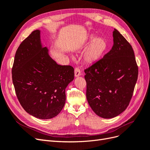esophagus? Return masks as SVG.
I'll return each instance as SVG.
<instances>
[{"mask_svg": "<svg viewBox=\"0 0 150 150\" xmlns=\"http://www.w3.org/2000/svg\"><path fill=\"white\" fill-rule=\"evenodd\" d=\"M80 75H81V71L78 67H76L74 70V76L76 78V77H78Z\"/></svg>", "mask_w": 150, "mask_h": 150, "instance_id": "esophagus-1", "label": "esophagus"}]
</instances>
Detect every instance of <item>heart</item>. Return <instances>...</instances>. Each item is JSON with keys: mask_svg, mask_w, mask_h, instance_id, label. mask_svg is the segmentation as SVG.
Returning <instances> with one entry per match:
<instances>
[{"mask_svg": "<svg viewBox=\"0 0 150 150\" xmlns=\"http://www.w3.org/2000/svg\"><path fill=\"white\" fill-rule=\"evenodd\" d=\"M87 42L91 44L84 54L83 60L86 64H93L101 59L107 50L108 43L104 38H96L93 35L88 36Z\"/></svg>", "mask_w": 150, "mask_h": 150, "instance_id": "b5f03b06", "label": "heart"}]
</instances>
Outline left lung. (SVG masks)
Segmentation results:
<instances>
[{"label": "left lung", "instance_id": "obj_1", "mask_svg": "<svg viewBox=\"0 0 150 150\" xmlns=\"http://www.w3.org/2000/svg\"><path fill=\"white\" fill-rule=\"evenodd\" d=\"M112 36L110 52L84 70L88 102L98 116L106 119L118 116L128 107L138 75L131 44L116 29Z\"/></svg>", "mask_w": 150, "mask_h": 150}]
</instances>
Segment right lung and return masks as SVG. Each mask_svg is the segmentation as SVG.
Wrapping results in <instances>:
<instances>
[{
  "label": "right lung",
  "mask_w": 150,
  "mask_h": 150,
  "mask_svg": "<svg viewBox=\"0 0 150 150\" xmlns=\"http://www.w3.org/2000/svg\"><path fill=\"white\" fill-rule=\"evenodd\" d=\"M12 82L21 106L42 120L56 116L66 102V88L74 68L57 64L42 46L40 31H33L18 47L12 69Z\"/></svg>",
  "instance_id": "right-lung-1"
}]
</instances>
